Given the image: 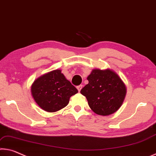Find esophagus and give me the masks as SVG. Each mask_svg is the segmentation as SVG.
Here are the masks:
<instances>
[{
  "instance_id": "obj_1",
  "label": "esophagus",
  "mask_w": 156,
  "mask_h": 156,
  "mask_svg": "<svg viewBox=\"0 0 156 156\" xmlns=\"http://www.w3.org/2000/svg\"><path fill=\"white\" fill-rule=\"evenodd\" d=\"M82 85H79V86H76V88H77V90H78V91L79 92H80V90H81V88H82Z\"/></svg>"
}]
</instances>
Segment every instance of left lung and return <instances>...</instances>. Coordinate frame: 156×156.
I'll list each match as a JSON object with an SVG mask.
<instances>
[{
	"mask_svg": "<svg viewBox=\"0 0 156 156\" xmlns=\"http://www.w3.org/2000/svg\"><path fill=\"white\" fill-rule=\"evenodd\" d=\"M87 80L88 83L80 93L87 99L94 113L109 115L120 108L126 96V88L116 73L110 69H94Z\"/></svg>",
	"mask_w": 156,
	"mask_h": 156,
	"instance_id": "1",
	"label": "left lung"
}]
</instances>
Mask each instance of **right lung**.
<instances>
[{
	"label": "right lung",
	"mask_w": 156,
	"mask_h": 156,
	"mask_svg": "<svg viewBox=\"0 0 156 156\" xmlns=\"http://www.w3.org/2000/svg\"><path fill=\"white\" fill-rule=\"evenodd\" d=\"M31 93L40 108L53 113L67 106L70 97L78 90L61 70H55L37 79L32 85Z\"/></svg>",
	"instance_id": "right-lung-1"
}]
</instances>
